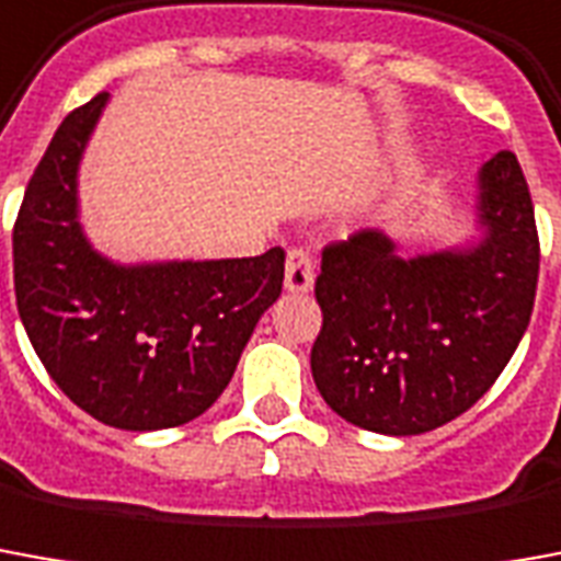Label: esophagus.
Masks as SVG:
<instances>
[{
    "instance_id": "obj_1",
    "label": "esophagus",
    "mask_w": 561,
    "mask_h": 561,
    "mask_svg": "<svg viewBox=\"0 0 561 561\" xmlns=\"http://www.w3.org/2000/svg\"><path fill=\"white\" fill-rule=\"evenodd\" d=\"M316 282V261L304 249H291L285 257V288L288 291H309Z\"/></svg>"
}]
</instances>
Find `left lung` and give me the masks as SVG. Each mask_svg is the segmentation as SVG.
Listing matches in <instances>:
<instances>
[{"mask_svg": "<svg viewBox=\"0 0 561 561\" xmlns=\"http://www.w3.org/2000/svg\"><path fill=\"white\" fill-rule=\"evenodd\" d=\"M485 237L465 252L403 261L379 230L321 252V331L312 379L358 428L425 434L492 389L526 334L540 242L526 175L513 151L480 170Z\"/></svg>", "mask_w": 561, "mask_h": 561, "instance_id": "1", "label": "left lung"}]
</instances>
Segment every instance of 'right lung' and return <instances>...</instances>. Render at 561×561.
I'll return each mask as SVG.
<instances>
[{
    "label": "right lung",
    "instance_id": "right-lung-1",
    "mask_svg": "<svg viewBox=\"0 0 561 561\" xmlns=\"http://www.w3.org/2000/svg\"><path fill=\"white\" fill-rule=\"evenodd\" d=\"M108 93L69 112L14 221V297L26 336L69 401L103 425L158 431L206 413L227 389L285 252L121 267L78 225L76 175Z\"/></svg>",
    "mask_w": 561,
    "mask_h": 561
}]
</instances>
